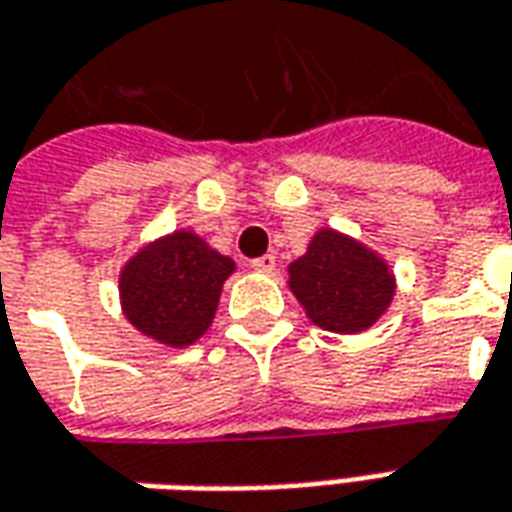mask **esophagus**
<instances>
[{
    "label": "esophagus",
    "instance_id": "1",
    "mask_svg": "<svg viewBox=\"0 0 512 512\" xmlns=\"http://www.w3.org/2000/svg\"><path fill=\"white\" fill-rule=\"evenodd\" d=\"M250 267H253L256 273H273V270H276V256H273V253H264L259 259H253Z\"/></svg>",
    "mask_w": 512,
    "mask_h": 512
}]
</instances>
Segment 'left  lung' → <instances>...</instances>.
I'll return each instance as SVG.
<instances>
[{
    "label": "left lung",
    "mask_w": 512,
    "mask_h": 512,
    "mask_svg": "<svg viewBox=\"0 0 512 512\" xmlns=\"http://www.w3.org/2000/svg\"><path fill=\"white\" fill-rule=\"evenodd\" d=\"M290 290L315 327L355 335L392 307L394 273L363 242L332 228L315 231L304 256L287 267Z\"/></svg>",
    "instance_id": "1"
}]
</instances>
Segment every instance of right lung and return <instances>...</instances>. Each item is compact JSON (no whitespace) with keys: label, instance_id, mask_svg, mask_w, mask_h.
<instances>
[{"label":"right lung","instance_id":"1","mask_svg":"<svg viewBox=\"0 0 512 512\" xmlns=\"http://www.w3.org/2000/svg\"><path fill=\"white\" fill-rule=\"evenodd\" d=\"M236 270L194 231H174L120 267V307L129 324L171 349L200 341L216 315L222 284Z\"/></svg>","mask_w":512,"mask_h":512}]
</instances>
